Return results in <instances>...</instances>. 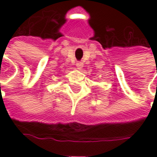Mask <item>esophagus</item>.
<instances>
[{
    "mask_svg": "<svg viewBox=\"0 0 157 157\" xmlns=\"http://www.w3.org/2000/svg\"><path fill=\"white\" fill-rule=\"evenodd\" d=\"M76 65H77L78 69H81L82 67L84 66V63H83V62H81V61H78V62H77Z\"/></svg>",
    "mask_w": 157,
    "mask_h": 157,
    "instance_id": "34e87169",
    "label": "esophagus"
}]
</instances>
